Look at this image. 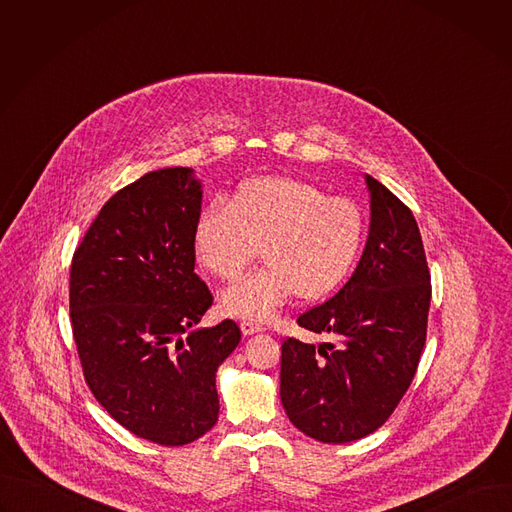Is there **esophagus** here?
<instances>
[{
	"label": "esophagus",
	"instance_id": "1",
	"mask_svg": "<svg viewBox=\"0 0 512 512\" xmlns=\"http://www.w3.org/2000/svg\"><path fill=\"white\" fill-rule=\"evenodd\" d=\"M261 330H263L261 324H255V322H251V320H243V322H241V332H243L245 336H251V334L261 332Z\"/></svg>",
	"mask_w": 512,
	"mask_h": 512
}]
</instances>
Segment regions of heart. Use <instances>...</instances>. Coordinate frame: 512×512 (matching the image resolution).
I'll return each mask as SVG.
<instances>
[{"instance_id": "1", "label": "heart", "mask_w": 512, "mask_h": 512, "mask_svg": "<svg viewBox=\"0 0 512 512\" xmlns=\"http://www.w3.org/2000/svg\"><path fill=\"white\" fill-rule=\"evenodd\" d=\"M362 208L346 196H326L310 180L261 176L231 200L208 202L194 225L198 263L221 279H237L257 257L265 267L227 287L221 310L265 322L291 298H320L350 273L364 243Z\"/></svg>"}]
</instances>
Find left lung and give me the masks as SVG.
<instances>
[{
	"label": "left lung",
	"instance_id": "1",
	"mask_svg": "<svg viewBox=\"0 0 512 512\" xmlns=\"http://www.w3.org/2000/svg\"><path fill=\"white\" fill-rule=\"evenodd\" d=\"M367 247L336 296L298 324L336 342L281 344L279 395L300 431L346 444L377 431L407 393L427 334L431 279L413 212L367 176Z\"/></svg>",
	"mask_w": 512,
	"mask_h": 512
}]
</instances>
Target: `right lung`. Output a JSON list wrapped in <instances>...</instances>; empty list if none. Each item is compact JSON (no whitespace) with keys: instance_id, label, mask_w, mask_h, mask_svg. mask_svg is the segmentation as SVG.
Returning a JSON list of instances; mask_svg holds the SVG:
<instances>
[{"instance_id":"add662e5","label":"right lung","mask_w":512,"mask_h":512,"mask_svg":"<svg viewBox=\"0 0 512 512\" xmlns=\"http://www.w3.org/2000/svg\"><path fill=\"white\" fill-rule=\"evenodd\" d=\"M202 188L190 168L141 176L111 196L70 265V322L85 381L125 429L184 446L218 419L216 369L239 344L194 273Z\"/></svg>"}]
</instances>
